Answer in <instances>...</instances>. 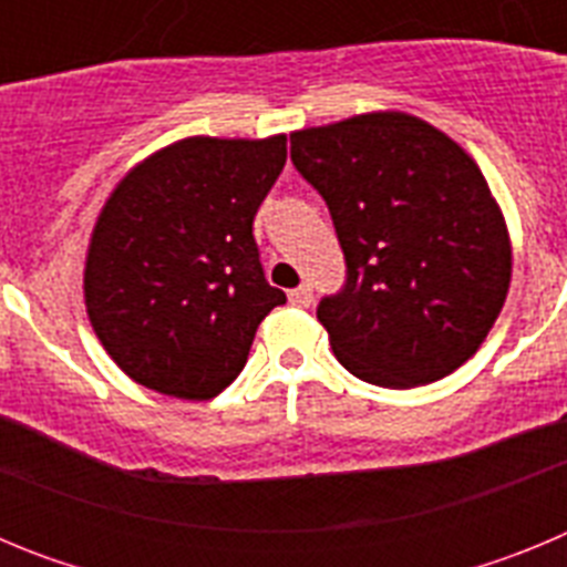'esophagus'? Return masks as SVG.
I'll return each mask as SVG.
<instances>
[{
    "instance_id": "esophagus-1",
    "label": "esophagus",
    "mask_w": 567,
    "mask_h": 567,
    "mask_svg": "<svg viewBox=\"0 0 567 567\" xmlns=\"http://www.w3.org/2000/svg\"><path fill=\"white\" fill-rule=\"evenodd\" d=\"M289 303L298 309L312 307V287H309V284H300L298 289H292V292H289Z\"/></svg>"
}]
</instances>
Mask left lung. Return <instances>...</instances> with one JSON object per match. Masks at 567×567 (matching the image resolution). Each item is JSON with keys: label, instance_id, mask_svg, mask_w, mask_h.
Listing matches in <instances>:
<instances>
[{"label": "left lung", "instance_id": "left-lung-1", "mask_svg": "<svg viewBox=\"0 0 567 567\" xmlns=\"http://www.w3.org/2000/svg\"><path fill=\"white\" fill-rule=\"evenodd\" d=\"M289 142L346 255L343 289L318 307L334 358L385 389L460 369L511 284L508 227L477 162L400 110L295 130Z\"/></svg>", "mask_w": 567, "mask_h": 567}]
</instances>
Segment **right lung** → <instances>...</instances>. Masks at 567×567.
<instances>
[{"label": "right lung", "instance_id": "add662e5", "mask_svg": "<svg viewBox=\"0 0 567 567\" xmlns=\"http://www.w3.org/2000/svg\"><path fill=\"white\" fill-rule=\"evenodd\" d=\"M287 164V135H189L115 184L90 235L84 307L104 352L153 392L209 400L247 363L269 287L255 213Z\"/></svg>", "mask_w": 567, "mask_h": 567}]
</instances>
